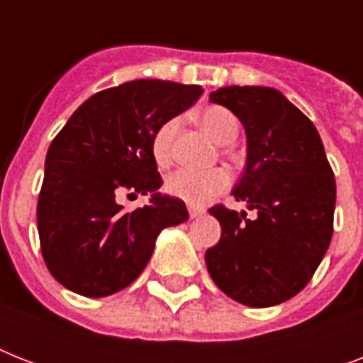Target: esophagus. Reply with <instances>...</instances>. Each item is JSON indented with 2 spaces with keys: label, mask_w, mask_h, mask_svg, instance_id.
Masks as SVG:
<instances>
[{
  "label": "esophagus",
  "mask_w": 363,
  "mask_h": 363,
  "mask_svg": "<svg viewBox=\"0 0 363 363\" xmlns=\"http://www.w3.org/2000/svg\"><path fill=\"white\" fill-rule=\"evenodd\" d=\"M188 213H190V218H199V216L205 215L203 207H196V205H188Z\"/></svg>",
  "instance_id": "obj_1"
}]
</instances>
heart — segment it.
<instances>
[{"mask_svg": "<svg viewBox=\"0 0 363 363\" xmlns=\"http://www.w3.org/2000/svg\"><path fill=\"white\" fill-rule=\"evenodd\" d=\"M199 125L203 128L205 133L216 141L218 145H230L235 141L239 133V122L232 111L220 105H211L205 107L198 115ZM181 125V121L173 116L167 118L158 130L154 131L152 141H150V150H152L154 162L160 167L171 164L173 158V139ZM230 186V175L226 169L216 167L209 171H196V169H181L173 171L165 179V192L186 201L190 205H203L215 196L222 194Z\"/></svg>", "mask_w": 363, "mask_h": 363, "instance_id": "b5f03b06", "label": "heart"}]
</instances>
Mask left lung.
<instances>
[{
	"instance_id": "left-lung-1",
	"label": "left lung",
	"mask_w": 363,
	"mask_h": 363,
	"mask_svg": "<svg viewBox=\"0 0 363 363\" xmlns=\"http://www.w3.org/2000/svg\"><path fill=\"white\" fill-rule=\"evenodd\" d=\"M241 121L247 165L233 198L256 218L215 205L222 235L205 252L222 292L248 307H271L301 292L333 233L335 179L313 122L279 90L226 86L211 94Z\"/></svg>"
}]
</instances>
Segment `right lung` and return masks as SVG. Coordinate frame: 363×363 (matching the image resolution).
<instances>
[{
  "label": "right lung",
  "instance_id": "add662e5",
  "mask_svg": "<svg viewBox=\"0 0 363 363\" xmlns=\"http://www.w3.org/2000/svg\"><path fill=\"white\" fill-rule=\"evenodd\" d=\"M203 94L196 84L141 79L107 88L71 115L48 147L37 230L50 275L71 292L105 298L135 281L164 228L188 220L184 201L158 194L154 131ZM153 194L124 213L122 193Z\"/></svg>",
  "mask_w": 363,
  "mask_h": 363
}]
</instances>
